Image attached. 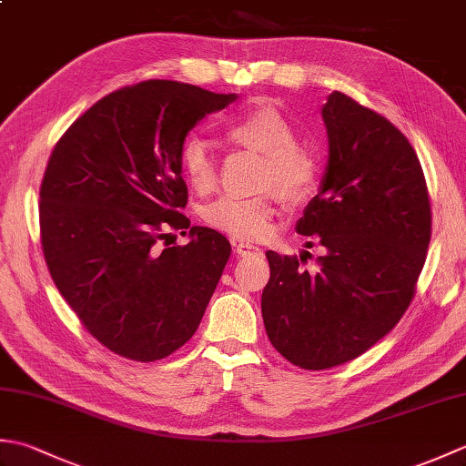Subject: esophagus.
Returning a JSON list of instances; mask_svg holds the SVG:
<instances>
[{
  "label": "esophagus",
  "instance_id": "1",
  "mask_svg": "<svg viewBox=\"0 0 466 466\" xmlns=\"http://www.w3.org/2000/svg\"><path fill=\"white\" fill-rule=\"evenodd\" d=\"M236 254L240 256V258H248V256H262V250L258 246L248 244V242H238L236 244Z\"/></svg>",
  "mask_w": 466,
  "mask_h": 466
}]
</instances>
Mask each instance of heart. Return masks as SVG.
<instances>
[{"instance_id":"heart-1","label":"heart","mask_w":466,"mask_h":466,"mask_svg":"<svg viewBox=\"0 0 466 466\" xmlns=\"http://www.w3.org/2000/svg\"><path fill=\"white\" fill-rule=\"evenodd\" d=\"M224 136L246 150L264 156L262 186H274L284 200L299 202L312 194L319 184V162L312 152L299 146L294 126L274 106H256L226 120ZM180 172L198 194L216 187V160L212 147L202 136L184 137L177 152ZM276 194L264 192L254 198H220L204 208V222L232 238L262 240L270 232Z\"/></svg>"}]
</instances>
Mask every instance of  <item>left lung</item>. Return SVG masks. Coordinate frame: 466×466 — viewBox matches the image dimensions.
<instances>
[{
    "mask_svg": "<svg viewBox=\"0 0 466 466\" xmlns=\"http://www.w3.org/2000/svg\"><path fill=\"white\" fill-rule=\"evenodd\" d=\"M329 166L296 232L326 248L319 270L268 250L262 319L272 346L306 370L354 360L410 306L431 242L417 152L384 116L332 92L322 107ZM312 246V242H309Z\"/></svg>",
    "mask_w": 466,
    "mask_h": 466,
    "instance_id": "left-lung-1",
    "label": "left lung"
}]
</instances>
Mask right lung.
Here are the masks:
<instances>
[{
	"instance_id": "right-lung-1",
	"label": "right lung",
	"mask_w": 466,
	"mask_h": 466,
	"mask_svg": "<svg viewBox=\"0 0 466 466\" xmlns=\"http://www.w3.org/2000/svg\"><path fill=\"white\" fill-rule=\"evenodd\" d=\"M236 97L170 80L126 86L77 117L49 156L39 187L47 270L86 330L124 359L154 362L190 340L230 258L220 232L180 212L177 152ZM167 229H190L191 242L160 249Z\"/></svg>"
}]
</instances>
